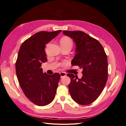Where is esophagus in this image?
<instances>
[{"mask_svg":"<svg viewBox=\"0 0 126 126\" xmlns=\"http://www.w3.org/2000/svg\"><path fill=\"white\" fill-rule=\"evenodd\" d=\"M60 75L61 78H62L63 77H64V76H66L67 75V74H66V73H65V72H60Z\"/></svg>","mask_w":126,"mask_h":126,"instance_id":"1","label":"esophagus"}]
</instances>
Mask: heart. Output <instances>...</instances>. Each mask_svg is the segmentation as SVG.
Instances as JSON below:
<instances>
[{
	"instance_id": "obj_1",
	"label": "heart",
	"mask_w": 126,
	"mask_h": 126,
	"mask_svg": "<svg viewBox=\"0 0 126 126\" xmlns=\"http://www.w3.org/2000/svg\"><path fill=\"white\" fill-rule=\"evenodd\" d=\"M60 45H67V46H69L71 47L72 46V45H73V43H72V40L69 37H64L62 38V39H60Z\"/></svg>"
}]
</instances>
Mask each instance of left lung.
Here are the masks:
<instances>
[{
  "label": "left lung",
  "mask_w": 126,
  "mask_h": 126,
  "mask_svg": "<svg viewBox=\"0 0 126 126\" xmlns=\"http://www.w3.org/2000/svg\"><path fill=\"white\" fill-rule=\"evenodd\" d=\"M73 39L76 44V55L71 61L72 66L82 68V77L72 74L68 86L71 96L82 105L96 100L102 93L108 79L107 57L101 44L96 39L81 31H63Z\"/></svg>",
  "instance_id": "8db88e82"
}]
</instances>
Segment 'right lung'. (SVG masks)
Instances as JSON below:
<instances>
[{"label": "right lung", "instance_id": "obj_1", "mask_svg": "<svg viewBox=\"0 0 126 126\" xmlns=\"http://www.w3.org/2000/svg\"><path fill=\"white\" fill-rule=\"evenodd\" d=\"M60 32H37L22 44L18 52L16 72L19 83L25 96L37 106H46L55 97L60 76L43 73L41 66L47 61L46 45Z\"/></svg>", "mask_w": 126, "mask_h": 126}]
</instances>
